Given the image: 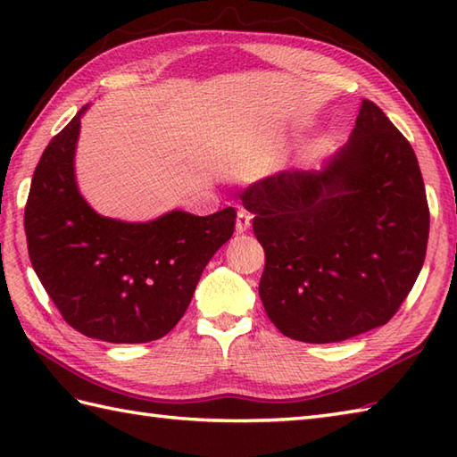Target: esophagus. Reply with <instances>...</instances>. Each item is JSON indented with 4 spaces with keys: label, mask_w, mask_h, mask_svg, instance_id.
I'll return each instance as SVG.
<instances>
[{
    "label": "esophagus",
    "mask_w": 457,
    "mask_h": 457,
    "mask_svg": "<svg viewBox=\"0 0 457 457\" xmlns=\"http://www.w3.org/2000/svg\"><path fill=\"white\" fill-rule=\"evenodd\" d=\"M251 213L247 212V210H239L237 212V221H236V229H237V234H244V231H247L249 229V226H251Z\"/></svg>",
    "instance_id": "1"
}]
</instances>
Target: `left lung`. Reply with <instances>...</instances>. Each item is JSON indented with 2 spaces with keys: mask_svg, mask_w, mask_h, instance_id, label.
I'll return each mask as SVG.
<instances>
[{
  "mask_svg": "<svg viewBox=\"0 0 457 457\" xmlns=\"http://www.w3.org/2000/svg\"><path fill=\"white\" fill-rule=\"evenodd\" d=\"M239 200L265 249V312L298 342H344L386 324L422 269L430 210L419 161L369 100L322 170H283Z\"/></svg>",
  "mask_w": 457,
  "mask_h": 457,
  "instance_id": "8db88e82",
  "label": "left lung"
}]
</instances>
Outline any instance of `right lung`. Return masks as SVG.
<instances>
[{
	"mask_svg": "<svg viewBox=\"0 0 457 457\" xmlns=\"http://www.w3.org/2000/svg\"><path fill=\"white\" fill-rule=\"evenodd\" d=\"M82 108L38 161L25 206L35 273L68 326L110 344L167 336L187 312L213 253L234 236L236 210H174L147 223L96 213L74 180Z\"/></svg>",
	"mask_w": 457,
	"mask_h": 457,
	"instance_id": "add662e5",
	"label": "right lung"
}]
</instances>
